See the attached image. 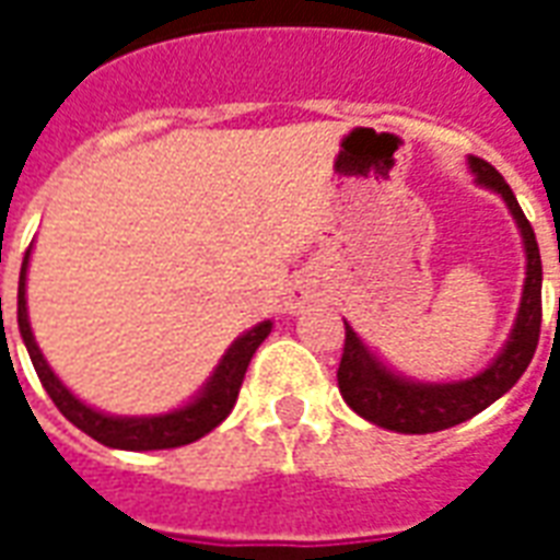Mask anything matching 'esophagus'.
<instances>
[{"mask_svg": "<svg viewBox=\"0 0 560 560\" xmlns=\"http://www.w3.org/2000/svg\"><path fill=\"white\" fill-rule=\"evenodd\" d=\"M291 308H296V303H293V305H291Z\"/></svg>", "mask_w": 560, "mask_h": 560, "instance_id": "1", "label": "esophagus"}]
</instances>
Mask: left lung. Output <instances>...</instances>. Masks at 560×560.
Returning <instances> with one entry per match:
<instances>
[{"label": "left lung", "mask_w": 560, "mask_h": 560, "mask_svg": "<svg viewBox=\"0 0 560 560\" xmlns=\"http://www.w3.org/2000/svg\"><path fill=\"white\" fill-rule=\"evenodd\" d=\"M468 164L477 183L504 197V203L522 231L528 267H525V288H522L516 327L510 332L504 351L498 353L494 363L482 369L480 375L468 377V381H453V384H417V381L389 372L345 320V351H341L339 363L341 399L348 401L363 420L375 422L389 432L429 434L477 417L525 375V369L537 351V341H540L542 264L534 228L518 207L513 188L504 183V176L494 171L489 161L470 155Z\"/></svg>", "instance_id": "obj_1"}]
</instances>
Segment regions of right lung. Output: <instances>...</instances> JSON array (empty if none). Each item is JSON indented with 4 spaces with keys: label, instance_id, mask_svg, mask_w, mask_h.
I'll use <instances>...</instances> for the list:
<instances>
[{
    "label": "right lung",
    "instance_id": "right-lung-1",
    "mask_svg": "<svg viewBox=\"0 0 560 560\" xmlns=\"http://www.w3.org/2000/svg\"><path fill=\"white\" fill-rule=\"evenodd\" d=\"M26 267H30V252L23 257L20 267V284H18V324L20 336L26 341V351L32 357V365L42 377L47 396L62 411L66 420L78 425L80 432L95 438L98 444L116 446V450H171V446H185L209 434L219 425L236 405L240 387H243L245 369L252 363V357L260 348V341L267 339L272 324L264 320L255 329H248L245 336L233 341L228 353L221 357L215 372L207 381V387L200 389L195 401H188L185 408H176L171 413H159V417H110L83 405L78 396H71V389L54 375V369L47 365L44 353L35 345L30 327V312H26ZM0 315H2V296H0Z\"/></svg>",
    "mask_w": 560,
    "mask_h": 560
}]
</instances>
